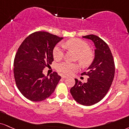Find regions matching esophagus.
Segmentation results:
<instances>
[{
    "label": "esophagus",
    "instance_id": "34e87169",
    "mask_svg": "<svg viewBox=\"0 0 129 129\" xmlns=\"http://www.w3.org/2000/svg\"><path fill=\"white\" fill-rule=\"evenodd\" d=\"M67 76H62V79H66L67 78Z\"/></svg>",
    "mask_w": 129,
    "mask_h": 129
}]
</instances>
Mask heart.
I'll use <instances>...</instances> for the list:
<instances>
[{"mask_svg":"<svg viewBox=\"0 0 129 129\" xmlns=\"http://www.w3.org/2000/svg\"><path fill=\"white\" fill-rule=\"evenodd\" d=\"M63 46L77 53V59L83 66H88L92 62L94 53L89 49V45L86 42L79 38H72L63 44ZM53 56L55 60H60L63 56V47L58 44L53 50ZM78 69V65L63 62L56 65V69L60 73L63 74H72Z\"/></svg>","mask_w":129,"mask_h":129,"instance_id":"obj_1","label":"heart"}]
</instances>
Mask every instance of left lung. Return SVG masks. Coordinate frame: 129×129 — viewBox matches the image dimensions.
<instances>
[{"label":"left lung","instance_id":"left-lung-1","mask_svg":"<svg viewBox=\"0 0 129 129\" xmlns=\"http://www.w3.org/2000/svg\"><path fill=\"white\" fill-rule=\"evenodd\" d=\"M91 40L95 46V58L87 71L81 75L88 76L86 83L75 79V85L70 89L73 99L84 106H91L104 98L110 89L115 74V63L108 44L94 35L83 36Z\"/></svg>","mask_w":129,"mask_h":129}]
</instances>
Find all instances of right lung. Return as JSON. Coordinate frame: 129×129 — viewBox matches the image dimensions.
<instances>
[{
	"mask_svg": "<svg viewBox=\"0 0 129 129\" xmlns=\"http://www.w3.org/2000/svg\"><path fill=\"white\" fill-rule=\"evenodd\" d=\"M62 37L45 32L31 34L22 42L14 60V76L18 89L33 102L46 99L55 91L60 76L54 71L45 76L43 70L53 61V50Z\"/></svg>",
	"mask_w": 129,
	"mask_h": 129,
	"instance_id": "add662e5",
	"label": "right lung"
}]
</instances>
